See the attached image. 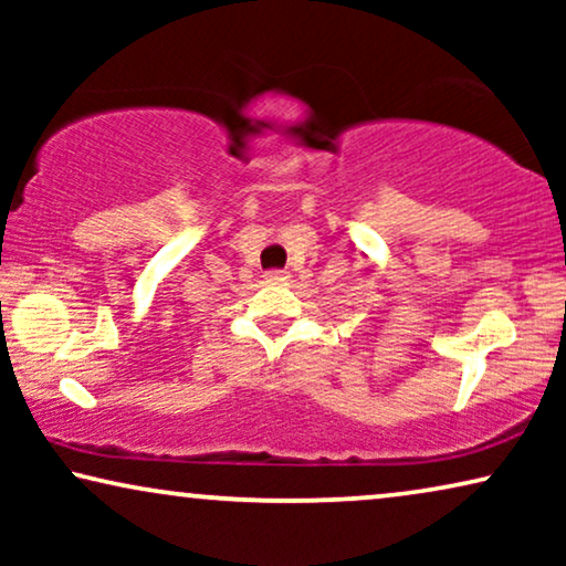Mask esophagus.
<instances>
[{
    "label": "esophagus",
    "mask_w": 566,
    "mask_h": 566,
    "mask_svg": "<svg viewBox=\"0 0 566 566\" xmlns=\"http://www.w3.org/2000/svg\"><path fill=\"white\" fill-rule=\"evenodd\" d=\"M265 277L270 283H281V281H285V277H289V273H285V270H270Z\"/></svg>",
    "instance_id": "34e87169"
}]
</instances>
